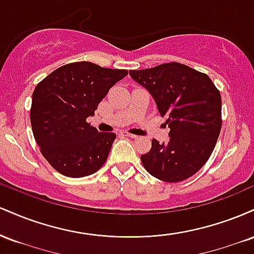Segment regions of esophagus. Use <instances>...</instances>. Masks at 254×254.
<instances>
[{
	"mask_svg": "<svg viewBox=\"0 0 254 254\" xmlns=\"http://www.w3.org/2000/svg\"><path fill=\"white\" fill-rule=\"evenodd\" d=\"M123 135L130 137V138H137L136 135H133V133H130V132H123Z\"/></svg>",
	"mask_w": 254,
	"mask_h": 254,
	"instance_id": "obj_1",
	"label": "esophagus"
}]
</instances>
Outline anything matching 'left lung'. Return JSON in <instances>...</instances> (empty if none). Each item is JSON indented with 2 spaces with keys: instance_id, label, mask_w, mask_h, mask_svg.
Returning <instances> with one entry per match:
<instances>
[{
  "instance_id": "obj_1",
  "label": "left lung",
  "mask_w": 254,
  "mask_h": 254,
  "mask_svg": "<svg viewBox=\"0 0 254 254\" xmlns=\"http://www.w3.org/2000/svg\"><path fill=\"white\" fill-rule=\"evenodd\" d=\"M131 77L148 89L170 127V141H151L141 155L149 174L166 183H179L205 165L222 127L220 90L204 72L170 62L130 70Z\"/></svg>"
}]
</instances>
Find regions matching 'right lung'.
<instances>
[{
    "label": "right lung",
    "instance_id": "obj_1",
    "mask_svg": "<svg viewBox=\"0 0 254 254\" xmlns=\"http://www.w3.org/2000/svg\"><path fill=\"white\" fill-rule=\"evenodd\" d=\"M127 75L125 69L74 62L37 84L30 111L32 131L42 155L61 174L87 177L106 162L116 133L99 132L86 119Z\"/></svg>",
    "mask_w": 254,
    "mask_h": 254
}]
</instances>
